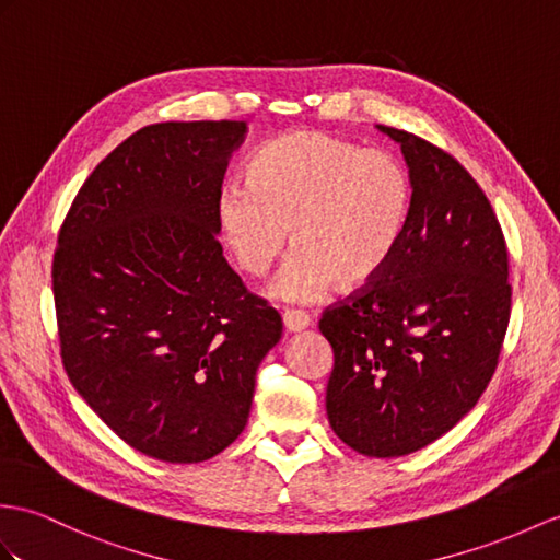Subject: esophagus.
Returning <instances> with one entry per match:
<instances>
[{"instance_id": "1", "label": "esophagus", "mask_w": 560, "mask_h": 560, "mask_svg": "<svg viewBox=\"0 0 560 560\" xmlns=\"http://www.w3.org/2000/svg\"><path fill=\"white\" fill-rule=\"evenodd\" d=\"M282 323H284V327H288L290 332H302L304 327H308L311 318H308V313H306V311L288 308V311L282 313Z\"/></svg>"}]
</instances>
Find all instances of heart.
Masks as SVG:
<instances>
[{
  "mask_svg": "<svg viewBox=\"0 0 560 560\" xmlns=\"http://www.w3.org/2000/svg\"><path fill=\"white\" fill-rule=\"evenodd\" d=\"M218 225L237 266L258 278L290 240L296 254L278 292L306 302L335 282L357 292L389 268L413 213L404 163L335 135L299 130L266 142L247 166V185L218 197Z\"/></svg>",
  "mask_w": 560,
  "mask_h": 560,
  "instance_id": "obj_1",
  "label": "heart"
}]
</instances>
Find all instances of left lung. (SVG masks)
I'll use <instances>...</instances> for the list:
<instances>
[{"mask_svg": "<svg viewBox=\"0 0 560 560\" xmlns=\"http://www.w3.org/2000/svg\"><path fill=\"white\" fill-rule=\"evenodd\" d=\"M401 144L413 213L389 268L327 306L335 353L325 408L335 434L375 458L413 454L452 430L492 380L511 318L509 249L482 187L413 132Z\"/></svg>", "mask_w": 560, "mask_h": 560, "instance_id": "left-lung-1", "label": "left lung"}]
</instances>
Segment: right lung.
Listing matches in <instances>:
<instances>
[{
    "instance_id": "add662e5",
    "label": "right lung",
    "mask_w": 560,
    "mask_h": 560,
    "mask_svg": "<svg viewBox=\"0 0 560 560\" xmlns=\"http://www.w3.org/2000/svg\"><path fill=\"white\" fill-rule=\"evenodd\" d=\"M244 120L156 122L90 173L54 249L63 371L118 438L166 463L221 454L247 425L282 318L215 240Z\"/></svg>"
}]
</instances>
